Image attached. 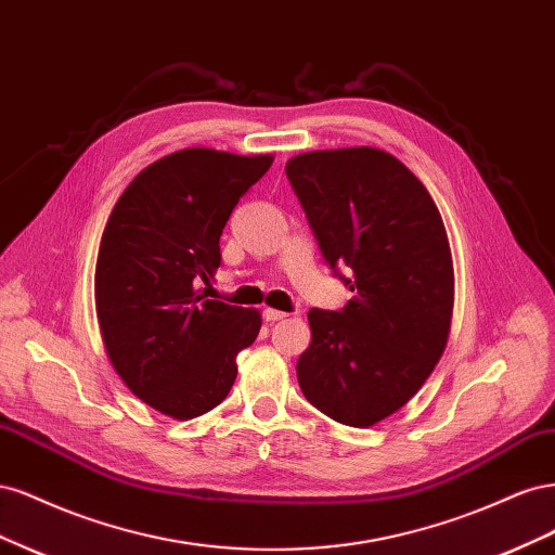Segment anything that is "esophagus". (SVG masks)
I'll return each mask as SVG.
<instances>
[{
    "label": "esophagus",
    "instance_id": "obj_1",
    "mask_svg": "<svg viewBox=\"0 0 555 555\" xmlns=\"http://www.w3.org/2000/svg\"><path fill=\"white\" fill-rule=\"evenodd\" d=\"M284 317H289V314L282 312V310H273V308H266L263 310L266 322H280V319H284Z\"/></svg>",
    "mask_w": 555,
    "mask_h": 555
}]
</instances>
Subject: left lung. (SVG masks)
<instances>
[{"label": "left lung", "instance_id": "obj_1", "mask_svg": "<svg viewBox=\"0 0 555 555\" xmlns=\"http://www.w3.org/2000/svg\"><path fill=\"white\" fill-rule=\"evenodd\" d=\"M284 171L326 266L354 292L340 310L308 312L300 391L335 422L373 426L422 389L447 345L453 268L440 210L377 147L317 150Z\"/></svg>", "mask_w": 555, "mask_h": 555}]
</instances>
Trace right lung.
I'll list each match as a JSON object with an SVG mask.
<instances>
[{"mask_svg": "<svg viewBox=\"0 0 555 555\" xmlns=\"http://www.w3.org/2000/svg\"><path fill=\"white\" fill-rule=\"evenodd\" d=\"M271 164L180 150L133 178L108 217L94 273L99 328L115 373L162 414L194 418L220 405L238 351L261 328L257 310L208 294L222 229Z\"/></svg>", "mask_w": 555, "mask_h": 555, "instance_id": "obj_1", "label": "right lung"}]
</instances>
